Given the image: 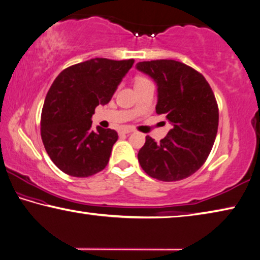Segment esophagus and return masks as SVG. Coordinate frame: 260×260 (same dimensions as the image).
I'll list each match as a JSON object with an SVG mask.
<instances>
[{
	"label": "esophagus",
	"instance_id": "obj_1",
	"mask_svg": "<svg viewBox=\"0 0 260 260\" xmlns=\"http://www.w3.org/2000/svg\"><path fill=\"white\" fill-rule=\"evenodd\" d=\"M132 132H133V131L129 129V128H122L121 131L119 132V133L120 134H129V133H132Z\"/></svg>",
	"mask_w": 260,
	"mask_h": 260
}]
</instances>
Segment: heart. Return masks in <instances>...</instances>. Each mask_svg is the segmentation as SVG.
<instances>
[{"label":"heart","instance_id":"b5f03b06","mask_svg":"<svg viewBox=\"0 0 260 260\" xmlns=\"http://www.w3.org/2000/svg\"><path fill=\"white\" fill-rule=\"evenodd\" d=\"M150 81L145 78V77H138L137 79H135V86H139V85H145V84H148Z\"/></svg>","mask_w":260,"mask_h":260}]
</instances>
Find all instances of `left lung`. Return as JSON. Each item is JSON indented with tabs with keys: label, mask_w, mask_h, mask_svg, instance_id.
Masks as SVG:
<instances>
[{
	"label": "left lung",
	"mask_w": 260,
	"mask_h": 260,
	"mask_svg": "<svg viewBox=\"0 0 260 260\" xmlns=\"http://www.w3.org/2000/svg\"><path fill=\"white\" fill-rule=\"evenodd\" d=\"M137 69L157 86V114L173 128L156 143L149 135L138 153L141 168L158 181H180L207 160L218 128V106L210 85L196 70L181 61H140Z\"/></svg>",
	"instance_id": "1"
}]
</instances>
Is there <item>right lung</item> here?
Here are the masks:
<instances>
[{"instance_id":"1","label":"right lung","mask_w":260,"mask_h":260,"mask_svg":"<svg viewBox=\"0 0 260 260\" xmlns=\"http://www.w3.org/2000/svg\"><path fill=\"white\" fill-rule=\"evenodd\" d=\"M133 64L134 59L93 58L63 70L53 80L42 110L41 137L61 172L87 177L107 166L118 133L92 129L91 118L96 106L110 103Z\"/></svg>"}]
</instances>
